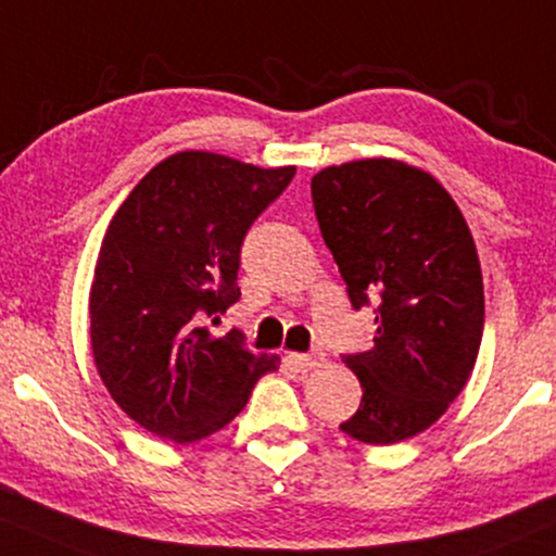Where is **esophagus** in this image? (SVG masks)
I'll use <instances>...</instances> for the list:
<instances>
[{"label": "esophagus", "instance_id": "obj_1", "mask_svg": "<svg viewBox=\"0 0 556 556\" xmlns=\"http://www.w3.org/2000/svg\"><path fill=\"white\" fill-rule=\"evenodd\" d=\"M320 359H324V352L320 350H313V352H290L287 354V363H290L295 370H313V367L320 365Z\"/></svg>", "mask_w": 556, "mask_h": 556}]
</instances>
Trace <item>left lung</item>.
I'll list each match as a JSON object with an SVG mask.
<instances>
[{
    "mask_svg": "<svg viewBox=\"0 0 556 556\" xmlns=\"http://www.w3.org/2000/svg\"><path fill=\"white\" fill-rule=\"evenodd\" d=\"M311 193L352 307L376 313L370 350L342 354L363 401L339 430L359 443H401L443 417L477 363V245L451 193L396 160L333 165L313 176Z\"/></svg>",
    "mask_w": 556,
    "mask_h": 556,
    "instance_id": "left-lung-1",
    "label": "left lung"
}]
</instances>
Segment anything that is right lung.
Listing matches in <instances>:
<instances>
[{
	"label": "right lung",
	"instance_id": "1",
	"mask_svg": "<svg viewBox=\"0 0 556 556\" xmlns=\"http://www.w3.org/2000/svg\"><path fill=\"white\" fill-rule=\"evenodd\" d=\"M295 168H256L212 152H178L134 186L113 214L90 290L98 372L144 430L193 443L249 404L279 357L253 354L240 329L206 320L240 300V249Z\"/></svg>",
	"mask_w": 556,
	"mask_h": 556
}]
</instances>
